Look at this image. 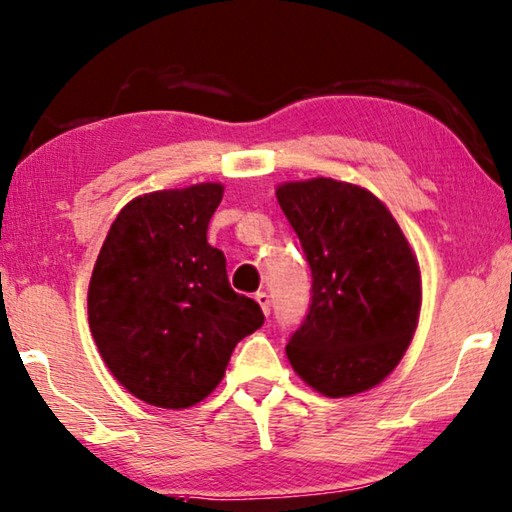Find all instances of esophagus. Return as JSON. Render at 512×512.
Instances as JSON below:
<instances>
[{"instance_id":"34e87169","label":"esophagus","mask_w":512,"mask_h":512,"mask_svg":"<svg viewBox=\"0 0 512 512\" xmlns=\"http://www.w3.org/2000/svg\"><path fill=\"white\" fill-rule=\"evenodd\" d=\"M254 299L258 301V306H261V310L265 312V315H270V308H272L270 294H267V292H256V297H254Z\"/></svg>"}]
</instances>
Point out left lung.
<instances>
[{
    "label": "left lung",
    "mask_w": 512,
    "mask_h": 512,
    "mask_svg": "<svg viewBox=\"0 0 512 512\" xmlns=\"http://www.w3.org/2000/svg\"><path fill=\"white\" fill-rule=\"evenodd\" d=\"M312 272L308 315L285 346L292 369L328 398L369 391L416 333L420 267L405 233L362 186L315 177L276 188Z\"/></svg>",
    "instance_id": "left-lung-1"
}]
</instances>
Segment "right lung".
I'll use <instances>...</instances> for the list:
<instances>
[{
	"label": "right lung",
	"instance_id": "add662e5",
	"mask_svg": "<svg viewBox=\"0 0 512 512\" xmlns=\"http://www.w3.org/2000/svg\"><path fill=\"white\" fill-rule=\"evenodd\" d=\"M222 193L204 182L134 197L96 258L89 330L114 378L152 407L202 402L236 344L265 321L254 299L231 290L224 254L206 242Z\"/></svg>",
	"mask_w": 512,
	"mask_h": 512
}]
</instances>
